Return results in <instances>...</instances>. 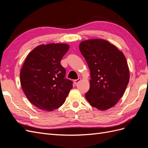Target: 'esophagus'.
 <instances>
[{"label": "esophagus", "instance_id": "esophagus-1", "mask_svg": "<svg viewBox=\"0 0 148 148\" xmlns=\"http://www.w3.org/2000/svg\"><path fill=\"white\" fill-rule=\"evenodd\" d=\"M81 78H78L77 79H75L74 80V83H75V84H77L80 81H81Z\"/></svg>", "mask_w": 148, "mask_h": 148}]
</instances>
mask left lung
Wrapping results in <instances>:
<instances>
[{
    "label": "left lung",
    "instance_id": "left-lung-1",
    "mask_svg": "<svg viewBox=\"0 0 148 148\" xmlns=\"http://www.w3.org/2000/svg\"><path fill=\"white\" fill-rule=\"evenodd\" d=\"M79 50L90 69V88L85 97L95 108L106 110L122 97L130 79L123 53L104 39L82 41Z\"/></svg>",
    "mask_w": 148,
    "mask_h": 148
}]
</instances>
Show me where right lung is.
<instances>
[{"mask_svg": "<svg viewBox=\"0 0 148 148\" xmlns=\"http://www.w3.org/2000/svg\"><path fill=\"white\" fill-rule=\"evenodd\" d=\"M66 44L40 45L30 52L20 71V83L28 99L39 109L52 111L65 101L73 82L65 78L60 64Z\"/></svg>", "mask_w": 148, "mask_h": 148, "instance_id": "right-lung-1", "label": "right lung"}]
</instances>
